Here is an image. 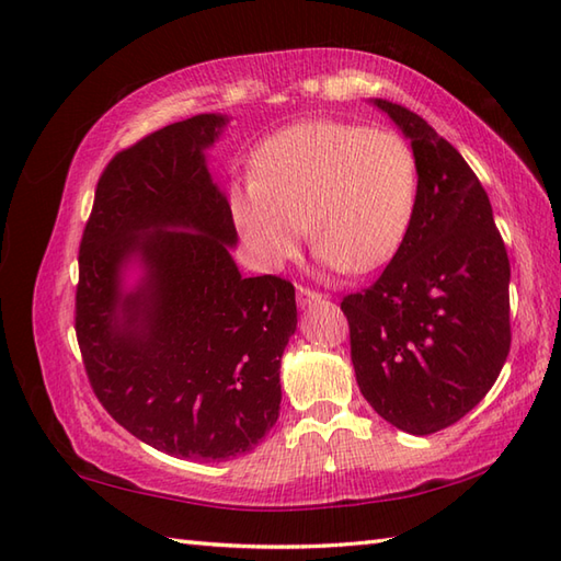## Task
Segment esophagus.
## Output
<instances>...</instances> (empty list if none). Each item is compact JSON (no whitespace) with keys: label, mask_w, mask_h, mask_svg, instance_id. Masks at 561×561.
Instances as JSON below:
<instances>
[{"label":"esophagus","mask_w":561,"mask_h":561,"mask_svg":"<svg viewBox=\"0 0 561 561\" xmlns=\"http://www.w3.org/2000/svg\"><path fill=\"white\" fill-rule=\"evenodd\" d=\"M320 299H323V296H320L318 291H313V289H306V287H299L296 289V301H299V306L301 308H308V306H313V304H320Z\"/></svg>","instance_id":"34e87169"}]
</instances>
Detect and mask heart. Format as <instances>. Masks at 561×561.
I'll return each mask as SVG.
<instances>
[{
    "label": "heart",
    "instance_id": "heart-1",
    "mask_svg": "<svg viewBox=\"0 0 561 561\" xmlns=\"http://www.w3.org/2000/svg\"><path fill=\"white\" fill-rule=\"evenodd\" d=\"M255 173L231 187V217L262 270L289 260L308 226L318 260L354 274L386 267L408 241L420 173L396 133L337 121L291 125L257 149Z\"/></svg>",
    "mask_w": 561,
    "mask_h": 561
}]
</instances>
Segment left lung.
<instances>
[{
    "mask_svg": "<svg viewBox=\"0 0 561 561\" xmlns=\"http://www.w3.org/2000/svg\"><path fill=\"white\" fill-rule=\"evenodd\" d=\"M410 139L420 195L408 241L371 287L344 296L362 396L414 436L462 420L511 347L508 255L478 175L424 117L371 99Z\"/></svg>",
    "mask_w": 561,
    "mask_h": 561,
    "instance_id": "1",
    "label": "left lung"
}]
</instances>
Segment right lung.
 Returning <instances> with one entry per match:
<instances>
[{"label": "right lung", "instance_id": "right-lung-1", "mask_svg": "<svg viewBox=\"0 0 561 561\" xmlns=\"http://www.w3.org/2000/svg\"><path fill=\"white\" fill-rule=\"evenodd\" d=\"M226 125L195 115L117 153L79 248L75 320L93 392L129 434L187 460L260 444L296 332L294 284L243 277L231 257V207L207 169Z\"/></svg>", "mask_w": 561, "mask_h": 561}]
</instances>
